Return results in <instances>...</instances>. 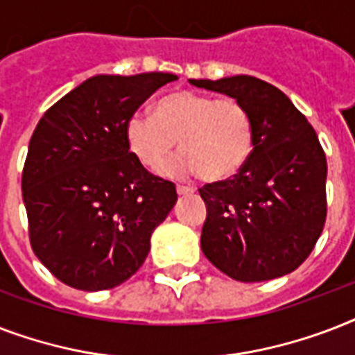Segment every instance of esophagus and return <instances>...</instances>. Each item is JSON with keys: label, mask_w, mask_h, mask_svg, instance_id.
<instances>
[{"label": "esophagus", "mask_w": 355, "mask_h": 355, "mask_svg": "<svg viewBox=\"0 0 355 355\" xmlns=\"http://www.w3.org/2000/svg\"><path fill=\"white\" fill-rule=\"evenodd\" d=\"M195 189L191 188V186H182V184H178L177 186V193L178 195H189V193H193Z\"/></svg>", "instance_id": "obj_1"}]
</instances>
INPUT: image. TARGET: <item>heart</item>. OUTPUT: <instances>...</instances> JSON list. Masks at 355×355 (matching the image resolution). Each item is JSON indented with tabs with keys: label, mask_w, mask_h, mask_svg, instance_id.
Wrapping results in <instances>:
<instances>
[{
	"label": "heart",
	"mask_w": 355,
	"mask_h": 355,
	"mask_svg": "<svg viewBox=\"0 0 355 355\" xmlns=\"http://www.w3.org/2000/svg\"><path fill=\"white\" fill-rule=\"evenodd\" d=\"M254 136L252 114L245 103L197 92L164 97L155 116L136 112L127 121L130 150L145 167L160 169L180 145L184 155L167 173L175 177L202 173L210 182L241 171L252 155Z\"/></svg>",
	"instance_id": "1"
}]
</instances>
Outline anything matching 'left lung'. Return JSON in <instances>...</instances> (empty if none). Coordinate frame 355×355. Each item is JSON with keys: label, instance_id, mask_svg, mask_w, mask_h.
Returning <instances> with one entry per match:
<instances>
[{"label": "left lung", "instance_id": "left-lung-1", "mask_svg": "<svg viewBox=\"0 0 355 355\" xmlns=\"http://www.w3.org/2000/svg\"><path fill=\"white\" fill-rule=\"evenodd\" d=\"M247 105L254 149L234 178L199 189L206 202L200 247L237 282L289 275L313 250L326 221V155L289 97L250 75L189 79Z\"/></svg>", "mask_w": 355, "mask_h": 355}]
</instances>
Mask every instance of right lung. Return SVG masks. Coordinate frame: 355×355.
Masks as SVG:
<instances>
[{
	"mask_svg": "<svg viewBox=\"0 0 355 355\" xmlns=\"http://www.w3.org/2000/svg\"><path fill=\"white\" fill-rule=\"evenodd\" d=\"M173 73L96 75L36 125L21 173L36 258L66 286L112 289L144 265L175 184L130 153L127 121Z\"/></svg>",
	"mask_w": 355,
	"mask_h": 355,
	"instance_id": "add662e5",
	"label": "right lung"
}]
</instances>
